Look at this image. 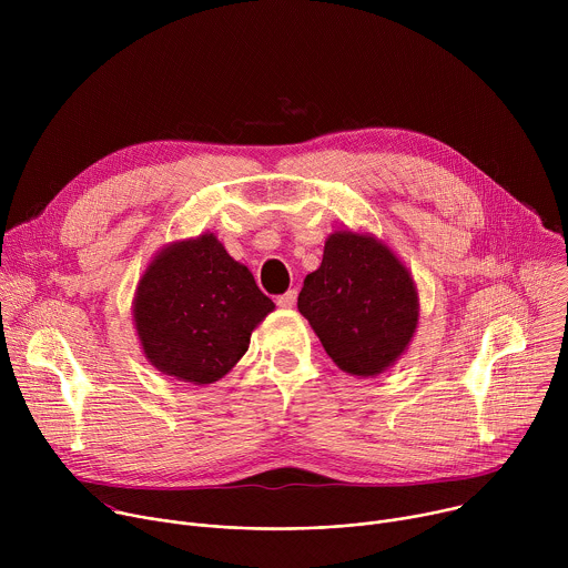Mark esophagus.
Returning a JSON list of instances; mask_svg holds the SVG:
<instances>
[{
	"label": "esophagus",
	"instance_id": "obj_1",
	"mask_svg": "<svg viewBox=\"0 0 568 568\" xmlns=\"http://www.w3.org/2000/svg\"><path fill=\"white\" fill-rule=\"evenodd\" d=\"M296 290H287L285 294H281L278 298H276V303H278V307H292L294 303H296Z\"/></svg>",
	"mask_w": 568,
	"mask_h": 568
}]
</instances>
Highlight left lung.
Segmentation results:
<instances>
[{
    "label": "left lung",
    "instance_id": "left-lung-1",
    "mask_svg": "<svg viewBox=\"0 0 568 568\" xmlns=\"http://www.w3.org/2000/svg\"><path fill=\"white\" fill-rule=\"evenodd\" d=\"M298 312L344 373L375 377L407 351L420 303L409 270L384 242L335 231L321 267L303 281Z\"/></svg>",
    "mask_w": 568,
    "mask_h": 568
}]
</instances>
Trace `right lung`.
<instances>
[{
  "label": "right lung",
  "instance_id": "1",
  "mask_svg": "<svg viewBox=\"0 0 568 568\" xmlns=\"http://www.w3.org/2000/svg\"><path fill=\"white\" fill-rule=\"evenodd\" d=\"M252 272L213 233L161 250L143 272L132 316L145 359L164 375L213 384L247 353L274 310Z\"/></svg>",
  "mask_w": 568,
  "mask_h": 568
}]
</instances>
